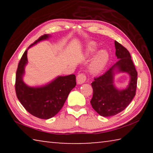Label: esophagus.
<instances>
[{
    "mask_svg": "<svg viewBox=\"0 0 153 153\" xmlns=\"http://www.w3.org/2000/svg\"><path fill=\"white\" fill-rule=\"evenodd\" d=\"M86 77L85 76V74H79L77 75V76L76 77V80H77V84H82L83 83H84L86 82Z\"/></svg>",
    "mask_w": 153,
    "mask_h": 153,
    "instance_id": "esophagus-1",
    "label": "esophagus"
}]
</instances>
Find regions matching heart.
I'll return each mask as SVG.
<instances>
[{
	"label": "heart",
	"mask_w": 153,
	"mask_h": 153,
	"mask_svg": "<svg viewBox=\"0 0 153 153\" xmlns=\"http://www.w3.org/2000/svg\"><path fill=\"white\" fill-rule=\"evenodd\" d=\"M97 50V45L96 42H92L86 46L85 56L86 58H90L94 55ZM109 56L107 51L100 50L94 56L89 65V71L93 75H98L104 70L108 62Z\"/></svg>",
	"instance_id": "1"
}]
</instances>
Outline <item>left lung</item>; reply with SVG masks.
<instances>
[{
    "label": "left lung",
    "instance_id": "obj_1",
    "mask_svg": "<svg viewBox=\"0 0 153 153\" xmlns=\"http://www.w3.org/2000/svg\"><path fill=\"white\" fill-rule=\"evenodd\" d=\"M115 55L118 61L102 76L94 78L91 85L93 89L92 107L100 115L110 117L123 111L135 97L137 76L129 51L115 41ZM126 73L130 76L129 84L126 89L120 90L114 86L115 74Z\"/></svg>",
    "mask_w": 153,
    "mask_h": 153
}]
</instances>
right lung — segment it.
Wrapping results in <instances>:
<instances>
[{
    "label": "right lung",
    "instance_id": "1",
    "mask_svg": "<svg viewBox=\"0 0 153 153\" xmlns=\"http://www.w3.org/2000/svg\"><path fill=\"white\" fill-rule=\"evenodd\" d=\"M51 35L45 34L31 45L24 52L18 64L15 78V91L18 100L27 111L36 117L48 120L59 113L69 92L76 86V76H58L40 86L31 87L24 82L25 67L27 64V50L40 41L48 40Z\"/></svg>",
    "mask_w": 153,
    "mask_h": 153
}]
</instances>
